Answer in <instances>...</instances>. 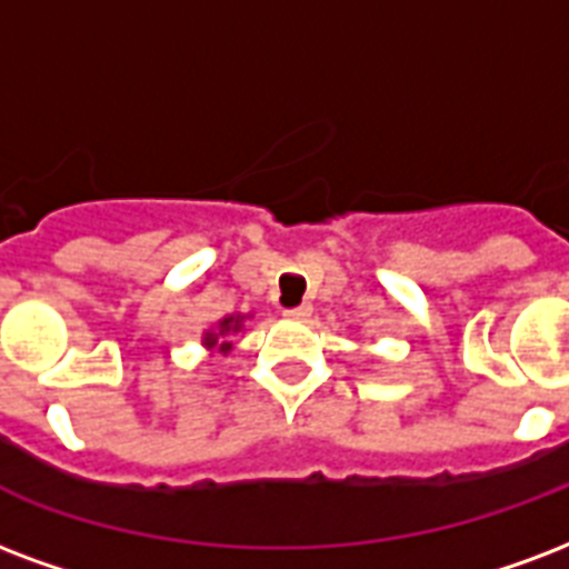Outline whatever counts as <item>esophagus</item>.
Listing matches in <instances>:
<instances>
[{"instance_id": "esophagus-1", "label": "esophagus", "mask_w": 569, "mask_h": 569, "mask_svg": "<svg viewBox=\"0 0 569 569\" xmlns=\"http://www.w3.org/2000/svg\"><path fill=\"white\" fill-rule=\"evenodd\" d=\"M310 313H313V307H310V303H298V307H289V310H283L286 319H307Z\"/></svg>"}]
</instances>
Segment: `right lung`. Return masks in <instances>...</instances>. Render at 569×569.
I'll list each match as a JSON object with an SVG mask.
<instances>
[{
	"label": "right lung",
	"mask_w": 569,
	"mask_h": 569,
	"mask_svg": "<svg viewBox=\"0 0 569 569\" xmlns=\"http://www.w3.org/2000/svg\"><path fill=\"white\" fill-rule=\"evenodd\" d=\"M238 325H241V319H236V316H229V319H223V322H220V333L238 331ZM214 342H217V333H208V337H206V346H214ZM220 349L227 352L229 342H220Z\"/></svg>",
	"instance_id": "add662e5"
}]
</instances>
